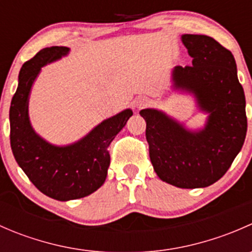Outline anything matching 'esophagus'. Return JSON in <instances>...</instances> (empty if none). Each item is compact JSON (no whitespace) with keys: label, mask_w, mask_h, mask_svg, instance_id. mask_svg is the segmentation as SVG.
<instances>
[{"label":"esophagus","mask_w":252,"mask_h":252,"mask_svg":"<svg viewBox=\"0 0 252 252\" xmlns=\"http://www.w3.org/2000/svg\"><path fill=\"white\" fill-rule=\"evenodd\" d=\"M147 103H149V100L146 97H139L135 100V106L138 108L145 107V106H147Z\"/></svg>","instance_id":"1"}]
</instances>
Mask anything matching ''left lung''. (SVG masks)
<instances>
[{
	"label": "left lung",
	"instance_id": "1",
	"mask_svg": "<svg viewBox=\"0 0 252 252\" xmlns=\"http://www.w3.org/2000/svg\"><path fill=\"white\" fill-rule=\"evenodd\" d=\"M192 65H178L177 88L192 91L202 111L210 113L204 130L191 133L156 110H142L146 140L155 172L182 189L205 188L220 180L245 141V94L232 52L206 35L185 34Z\"/></svg>",
	"mask_w": 252,
	"mask_h": 252
}]
</instances>
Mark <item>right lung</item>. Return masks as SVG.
<instances>
[{
  "mask_svg": "<svg viewBox=\"0 0 252 252\" xmlns=\"http://www.w3.org/2000/svg\"><path fill=\"white\" fill-rule=\"evenodd\" d=\"M68 52V47L40 50L23 64L9 108L13 156L30 182L47 196L60 201L88 196L105 183L111 156L108 146L133 112L126 110L106 119L77 144L56 147L35 134L28 117L30 89L42 65Z\"/></svg>",
  "mask_w": 252,
  "mask_h": 252,
  "instance_id": "obj_1",
  "label": "right lung"
}]
</instances>
